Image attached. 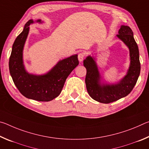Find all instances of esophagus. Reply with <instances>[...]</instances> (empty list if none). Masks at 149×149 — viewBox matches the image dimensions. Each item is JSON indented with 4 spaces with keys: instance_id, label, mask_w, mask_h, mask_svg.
Wrapping results in <instances>:
<instances>
[{
    "instance_id": "1",
    "label": "esophagus",
    "mask_w": 149,
    "mask_h": 149,
    "mask_svg": "<svg viewBox=\"0 0 149 149\" xmlns=\"http://www.w3.org/2000/svg\"><path fill=\"white\" fill-rule=\"evenodd\" d=\"M84 58H85V54L84 52H80L78 54V60H79V62H82L83 60H84Z\"/></svg>"
}]
</instances>
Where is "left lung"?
Listing matches in <instances>:
<instances>
[{"label": "left lung", "mask_w": 149, "mask_h": 149, "mask_svg": "<svg viewBox=\"0 0 149 149\" xmlns=\"http://www.w3.org/2000/svg\"><path fill=\"white\" fill-rule=\"evenodd\" d=\"M117 37L130 49V65L125 76L116 84L101 85L100 75L94 58L89 56L84 60V65L87 70L85 84L90 97L97 101L108 104L129 95L137 83L141 71L139 52L133 33L129 26H122Z\"/></svg>", "instance_id": "obj_1"}]
</instances>
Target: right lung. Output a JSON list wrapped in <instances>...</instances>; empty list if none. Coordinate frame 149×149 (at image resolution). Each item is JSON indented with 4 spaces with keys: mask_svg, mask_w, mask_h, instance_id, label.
Instances as JSON below:
<instances>
[{
    "mask_svg": "<svg viewBox=\"0 0 149 149\" xmlns=\"http://www.w3.org/2000/svg\"><path fill=\"white\" fill-rule=\"evenodd\" d=\"M37 22L41 23V20L38 19ZM33 23V19L29 20L23 31L15 40L9 59V70L15 85L24 97L48 102L60 94L67 77L79 64V61L77 54L72 55L60 60L47 74L36 75L27 73L23 62V49L29 33V26Z\"/></svg>",
    "mask_w": 149,
    "mask_h": 149,
    "instance_id": "obj_1",
    "label": "right lung"
}]
</instances>
